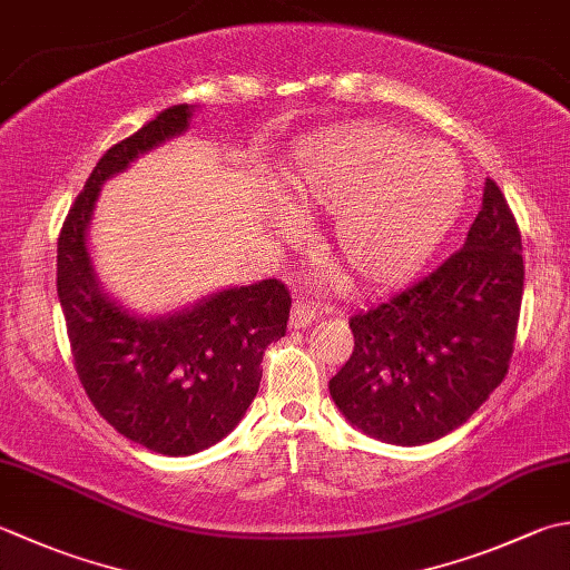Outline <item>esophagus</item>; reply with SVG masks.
<instances>
[{"mask_svg":"<svg viewBox=\"0 0 570 570\" xmlns=\"http://www.w3.org/2000/svg\"><path fill=\"white\" fill-rule=\"evenodd\" d=\"M316 306L311 304V301H304V298H298L296 304H294V308H292V318H288V326L292 328H306L308 323H314L316 321Z\"/></svg>","mask_w":570,"mask_h":570,"instance_id":"1","label":"esophagus"}]
</instances>
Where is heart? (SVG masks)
Segmentation results:
<instances>
[{
    "label": "heart",
    "mask_w": 570,
    "mask_h": 570,
    "mask_svg": "<svg viewBox=\"0 0 570 570\" xmlns=\"http://www.w3.org/2000/svg\"><path fill=\"white\" fill-rule=\"evenodd\" d=\"M282 197L306 215H333L328 254L343 282L383 288L425 264L460 219L466 170L438 140L383 120H358L292 155Z\"/></svg>",
    "instance_id": "b5f03b06"
}]
</instances>
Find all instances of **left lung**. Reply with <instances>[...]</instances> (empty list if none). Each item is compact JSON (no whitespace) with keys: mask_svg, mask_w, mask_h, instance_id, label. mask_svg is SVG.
I'll return each instance as SVG.
<instances>
[{"mask_svg":"<svg viewBox=\"0 0 570 570\" xmlns=\"http://www.w3.org/2000/svg\"><path fill=\"white\" fill-rule=\"evenodd\" d=\"M523 296L521 232L494 180L464 247L403 292L351 316L353 353L331 377L351 425L425 444L464 425L509 373Z\"/></svg>","mask_w":570,"mask_h":570,"instance_id":"8db88e82","label":"left lung"}]
</instances>
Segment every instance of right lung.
<instances>
[{
	"label": "right lung",
	"instance_id": "add662e5",
	"mask_svg": "<svg viewBox=\"0 0 570 570\" xmlns=\"http://www.w3.org/2000/svg\"><path fill=\"white\" fill-rule=\"evenodd\" d=\"M189 116L187 104L170 106L108 148L66 215L56 249V292L88 400L122 438L167 456L207 450L234 430L259 390L264 351L286 336L292 311V294L276 278L153 321L130 316L100 292L86 249L100 185L183 132Z\"/></svg>",
	"mask_w": 570,
	"mask_h": 570
}]
</instances>
